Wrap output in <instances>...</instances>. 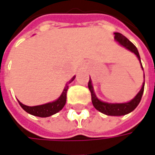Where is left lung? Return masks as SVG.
I'll list each match as a JSON object with an SVG mask.
<instances>
[{
    "label": "left lung",
    "instance_id": "obj_1",
    "mask_svg": "<svg viewBox=\"0 0 155 155\" xmlns=\"http://www.w3.org/2000/svg\"><path fill=\"white\" fill-rule=\"evenodd\" d=\"M114 39L117 41H119L120 44H121L123 47H126V49L134 52L137 57L138 58V59L140 60L139 52L137 51V47L126 36H124L122 34L115 32L114 33ZM140 62H141V60H140ZM141 64H142V63H141ZM142 68H143V65H142ZM88 88L91 91L92 104L97 110H98L104 114L110 115V116H120V115H125L126 114L130 113L131 111H133L137 107V105L139 104L140 101L142 99V96L143 94L144 82L143 85L142 86V89L137 93V95L131 101H130L129 103H125V104H108V103H104V102L100 101L96 97L95 93H94L93 87L91 86V79L89 80V82H88Z\"/></svg>",
    "mask_w": 155,
    "mask_h": 155
}]
</instances>
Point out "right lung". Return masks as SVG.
<instances>
[{
  "label": "right lung",
  "instance_id": "1",
  "mask_svg": "<svg viewBox=\"0 0 155 155\" xmlns=\"http://www.w3.org/2000/svg\"><path fill=\"white\" fill-rule=\"evenodd\" d=\"M74 78H75V76H74L69 81L67 82V84L64 87V91H63L62 94L59 97V98L56 100L55 102L43 104V105H39V106L29 107V106H26L25 104H21L18 101L20 106L23 108V109H25L27 113L33 114L35 116H38V117H48V116H51L52 114L58 113V111H60L62 108H64V105L66 104L67 91H68V88H69V84L73 81Z\"/></svg>",
  "mask_w": 155,
  "mask_h": 155
}]
</instances>
